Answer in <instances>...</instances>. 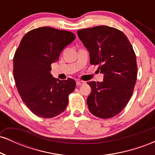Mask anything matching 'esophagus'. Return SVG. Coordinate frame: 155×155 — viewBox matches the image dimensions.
<instances>
[{"instance_id": "34e87169", "label": "esophagus", "mask_w": 155, "mask_h": 155, "mask_svg": "<svg viewBox=\"0 0 155 155\" xmlns=\"http://www.w3.org/2000/svg\"><path fill=\"white\" fill-rule=\"evenodd\" d=\"M82 84H84V81H80V80H79V81H76V85H77V86H79V85H82Z\"/></svg>"}]
</instances>
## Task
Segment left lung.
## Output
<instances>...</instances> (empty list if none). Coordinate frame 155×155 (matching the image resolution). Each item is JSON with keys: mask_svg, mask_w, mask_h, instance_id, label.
<instances>
[{"mask_svg": "<svg viewBox=\"0 0 155 155\" xmlns=\"http://www.w3.org/2000/svg\"><path fill=\"white\" fill-rule=\"evenodd\" d=\"M78 36L90 54V64L99 65L102 81H88V108L102 119L116 116L129 102L137 78L136 58L127 36L116 28L97 26L79 30Z\"/></svg>", "mask_w": 155, "mask_h": 155, "instance_id": "1", "label": "left lung"}]
</instances>
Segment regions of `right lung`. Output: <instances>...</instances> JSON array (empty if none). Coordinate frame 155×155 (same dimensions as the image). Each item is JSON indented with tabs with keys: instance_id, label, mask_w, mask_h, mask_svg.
I'll use <instances>...</instances> for the list:
<instances>
[{
	"instance_id": "add662e5",
	"label": "right lung",
	"mask_w": 155,
	"mask_h": 155,
	"mask_svg": "<svg viewBox=\"0 0 155 155\" xmlns=\"http://www.w3.org/2000/svg\"><path fill=\"white\" fill-rule=\"evenodd\" d=\"M71 32L50 27L32 30L24 35L13 60V74L23 102L36 116L52 118L65 111L68 95L75 90L72 79L51 75V64L75 39Z\"/></svg>"
}]
</instances>
